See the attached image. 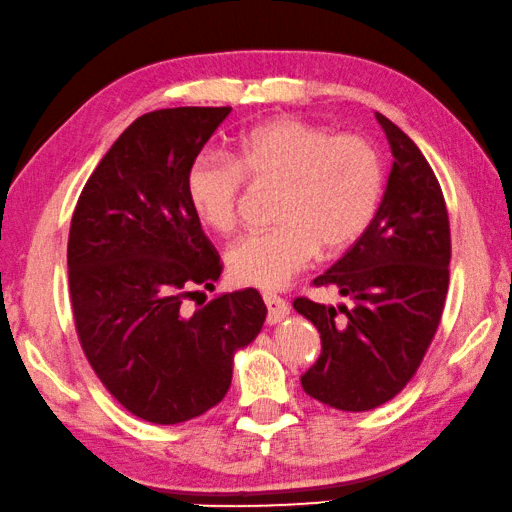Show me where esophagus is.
<instances>
[{
  "label": "esophagus",
  "instance_id": "1",
  "mask_svg": "<svg viewBox=\"0 0 512 512\" xmlns=\"http://www.w3.org/2000/svg\"><path fill=\"white\" fill-rule=\"evenodd\" d=\"M263 300H265V306H267V322H272V325H274V322H281L290 313L288 302L279 295L265 293Z\"/></svg>",
  "mask_w": 512,
  "mask_h": 512
}]
</instances>
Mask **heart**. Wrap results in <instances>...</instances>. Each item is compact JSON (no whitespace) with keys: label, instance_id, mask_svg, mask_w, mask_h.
I'll list each match as a JSON object with an SVG mask.
<instances>
[{"label":"heart","instance_id":"heart-1","mask_svg":"<svg viewBox=\"0 0 512 512\" xmlns=\"http://www.w3.org/2000/svg\"><path fill=\"white\" fill-rule=\"evenodd\" d=\"M245 178L281 185L270 231L233 245V281L281 288L325 251L352 245L371 226L382 199L380 153L359 135L300 119H274L247 130L231 157L203 153L187 169L185 194L208 229L229 235L240 222Z\"/></svg>","mask_w":512,"mask_h":512}]
</instances>
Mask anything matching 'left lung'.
Here are the masks:
<instances>
[{
	"label": "left lung",
	"instance_id": "1",
	"mask_svg": "<svg viewBox=\"0 0 512 512\" xmlns=\"http://www.w3.org/2000/svg\"><path fill=\"white\" fill-rule=\"evenodd\" d=\"M375 116L393 153L387 190L371 226L313 279L352 304L293 302L322 341L302 389L343 412L375 410L412 380L442 320L451 263V226L435 171L398 125Z\"/></svg>",
	"mask_w": 512,
	"mask_h": 512
}]
</instances>
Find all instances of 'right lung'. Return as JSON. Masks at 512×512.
<instances>
[{
  "mask_svg": "<svg viewBox=\"0 0 512 512\" xmlns=\"http://www.w3.org/2000/svg\"><path fill=\"white\" fill-rule=\"evenodd\" d=\"M229 114L174 107L139 116L86 180L70 222L68 288L84 355L125 410L157 426L222 403L235 352L267 316L256 288L183 306L222 274L185 178Z\"/></svg>",
  "mask_w": 512,
  "mask_h": 512,
  "instance_id": "right-lung-1",
  "label": "right lung"
}]
</instances>
